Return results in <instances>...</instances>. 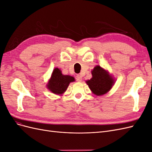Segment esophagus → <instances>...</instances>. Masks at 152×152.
Returning <instances> with one entry per match:
<instances>
[{"mask_svg":"<svg viewBox=\"0 0 152 152\" xmlns=\"http://www.w3.org/2000/svg\"><path fill=\"white\" fill-rule=\"evenodd\" d=\"M76 80L77 82H82V77L80 75H77V77H76Z\"/></svg>","mask_w":152,"mask_h":152,"instance_id":"obj_1","label":"esophagus"}]
</instances>
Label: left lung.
Instances as JSON below:
<instances>
[{
	"label": "left lung",
	"mask_w": 152,
	"mask_h": 152,
	"mask_svg": "<svg viewBox=\"0 0 152 152\" xmlns=\"http://www.w3.org/2000/svg\"><path fill=\"white\" fill-rule=\"evenodd\" d=\"M92 78L86 81L94 94L102 96L107 94L113 86L115 79L108 70L96 65L91 71Z\"/></svg>",
	"instance_id": "left-lung-1"
}]
</instances>
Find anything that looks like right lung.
Wrapping results in <instances>:
<instances>
[{
	"label": "right lung",
	"mask_w": 152,
	"mask_h": 152,
	"mask_svg": "<svg viewBox=\"0 0 152 152\" xmlns=\"http://www.w3.org/2000/svg\"><path fill=\"white\" fill-rule=\"evenodd\" d=\"M75 80V78L73 77L68 75H63L60 69L55 68L48 80L47 88L52 93L62 95L67 89L70 82H74Z\"/></svg>",
	"instance_id": "right-lung-1"
}]
</instances>
